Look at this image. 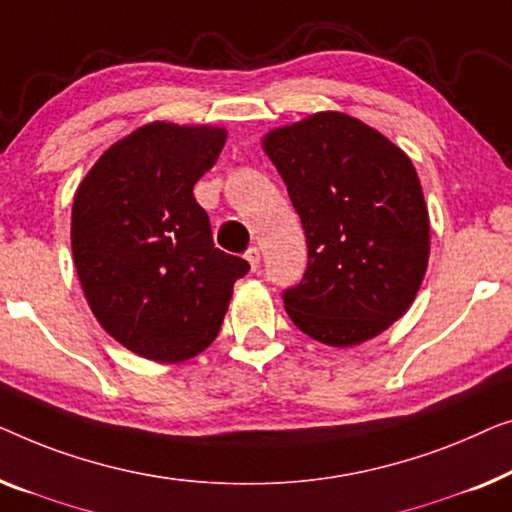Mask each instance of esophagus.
Wrapping results in <instances>:
<instances>
[{
  "mask_svg": "<svg viewBox=\"0 0 512 512\" xmlns=\"http://www.w3.org/2000/svg\"><path fill=\"white\" fill-rule=\"evenodd\" d=\"M246 259H248L250 269H253V271L259 269V259H262V257H259V250L257 248H248L246 250Z\"/></svg>",
  "mask_w": 512,
  "mask_h": 512,
  "instance_id": "1",
  "label": "esophagus"
}]
</instances>
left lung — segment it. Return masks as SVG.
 Here are the masks:
<instances>
[{
    "mask_svg": "<svg viewBox=\"0 0 512 512\" xmlns=\"http://www.w3.org/2000/svg\"><path fill=\"white\" fill-rule=\"evenodd\" d=\"M262 148L306 232L304 280L283 294L290 320L331 348L383 334L429 264V211L410 157L341 111L269 129Z\"/></svg>",
    "mask_w": 512,
    "mask_h": 512,
    "instance_id": "8db88e82",
    "label": "left lung"
}]
</instances>
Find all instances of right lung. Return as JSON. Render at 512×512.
I'll use <instances>...</instances> for the list:
<instances>
[{
  "label": "right lung",
  "mask_w": 512,
  "mask_h": 512,
  "mask_svg": "<svg viewBox=\"0 0 512 512\" xmlns=\"http://www.w3.org/2000/svg\"><path fill=\"white\" fill-rule=\"evenodd\" d=\"M225 141L218 125L146 122L106 148L74 194L71 253L90 311L150 362L204 352L250 269L215 248L192 194Z\"/></svg>",
  "instance_id": "1"
}]
</instances>
